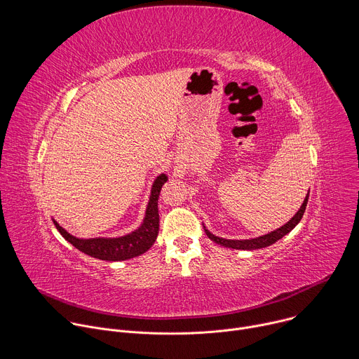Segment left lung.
I'll return each mask as SVG.
<instances>
[{
  "label": "left lung",
  "instance_id": "obj_1",
  "mask_svg": "<svg viewBox=\"0 0 359 359\" xmlns=\"http://www.w3.org/2000/svg\"><path fill=\"white\" fill-rule=\"evenodd\" d=\"M309 196H310V190L309 193H306L305 198H304V203L301 204L299 210L294 215V217L285 223L284 226H281L280 229L269 233V234H264V236H260V237H255V238H251V240H227V238H222V237H217L215 234H212L206 227H204V231H206L208 237L223 245V247H229V248H236V250H257V248H264V247H269L271 244H274L276 241H278L280 238H283L285 234H288L298 223L299 220L302 219L304 216V212H305V208H306V203H309Z\"/></svg>",
  "mask_w": 359,
  "mask_h": 359
}]
</instances>
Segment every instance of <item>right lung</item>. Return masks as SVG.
I'll use <instances>...</instances> for the list:
<instances>
[{"instance_id":"obj_1","label":"right lung","mask_w":359,"mask_h":359,"mask_svg":"<svg viewBox=\"0 0 359 359\" xmlns=\"http://www.w3.org/2000/svg\"><path fill=\"white\" fill-rule=\"evenodd\" d=\"M168 182L165 173L159 175L153 182L150 198L146 208V215L142 226L130 234L116 238H78L64 230L55 220L54 224L65 240H68L79 251L90 255V257L107 262H123L136 257V255L147 251L155 243L159 233V212L158 200L162 186Z\"/></svg>"}]
</instances>
